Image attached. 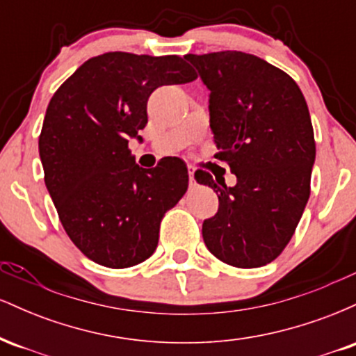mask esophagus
<instances>
[{"mask_svg":"<svg viewBox=\"0 0 356 356\" xmlns=\"http://www.w3.org/2000/svg\"><path fill=\"white\" fill-rule=\"evenodd\" d=\"M187 170H189V184H191V187H194V186H195V179H194V167L189 165V167H187Z\"/></svg>","mask_w":356,"mask_h":356,"instance_id":"34e87169","label":"esophagus"}]
</instances>
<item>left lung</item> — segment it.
I'll use <instances>...</instances> for the list:
<instances>
[{"mask_svg": "<svg viewBox=\"0 0 356 356\" xmlns=\"http://www.w3.org/2000/svg\"><path fill=\"white\" fill-rule=\"evenodd\" d=\"M209 88V124L236 186L195 181L218 192L219 209L202 224L209 251L236 268H259L281 254L309 197L314 136L296 81L243 51L186 55Z\"/></svg>", "mask_w": 356, "mask_h": 356, "instance_id": "1", "label": "left lung"}]
</instances>
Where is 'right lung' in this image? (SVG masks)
I'll use <instances>...</instances> for the list:
<instances>
[{
    "mask_svg": "<svg viewBox=\"0 0 356 356\" xmlns=\"http://www.w3.org/2000/svg\"><path fill=\"white\" fill-rule=\"evenodd\" d=\"M195 79L181 56L110 51L85 61L51 97L38 140L44 184L73 244L97 264L130 268L154 254L189 174L179 157L142 169L129 140L147 125L155 88Z\"/></svg>",
    "mask_w": 356,
    "mask_h": 356,
    "instance_id": "add662e5",
    "label": "right lung"
}]
</instances>
